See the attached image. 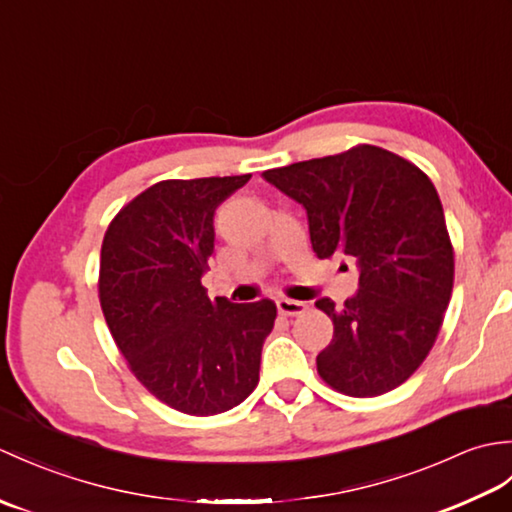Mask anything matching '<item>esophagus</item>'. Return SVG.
<instances>
[{
    "label": "esophagus",
    "instance_id": "obj_1",
    "mask_svg": "<svg viewBox=\"0 0 512 512\" xmlns=\"http://www.w3.org/2000/svg\"><path fill=\"white\" fill-rule=\"evenodd\" d=\"M277 310H279V314H286V317H297V314L306 312V303L295 301V299L279 297L277 299Z\"/></svg>",
    "mask_w": 512,
    "mask_h": 512
}]
</instances>
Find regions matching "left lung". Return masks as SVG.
<instances>
[{"instance_id": "8db88e82", "label": "left lung", "mask_w": 512, "mask_h": 512, "mask_svg": "<svg viewBox=\"0 0 512 512\" xmlns=\"http://www.w3.org/2000/svg\"><path fill=\"white\" fill-rule=\"evenodd\" d=\"M264 180L308 213L319 259L356 262L358 292L336 310L317 356L321 378L347 396H380L416 372L436 343L453 290V246L438 191L409 160L374 145L268 169Z\"/></svg>"}]
</instances>
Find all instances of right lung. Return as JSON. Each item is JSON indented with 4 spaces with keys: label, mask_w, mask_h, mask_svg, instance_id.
<instances>
[{
    "label": "right lung",
    "mask_w": 512,
    "mask_h": 512,
    "mask_svg": "<svg viewBox=\"0 0 512 512\" xmlns=\"http://www.w3.org/2000/svg\"><path fill=\"white\" fill-rule=\"evenodd\" d=\"M248 180H162L123 206L103 239L107 328L140 383L189 416H213L248 398L275 325L270 299L211 301L202 286L215 209Z\"/></svg>",
    "instance_id": "1"
}]
</instances>
